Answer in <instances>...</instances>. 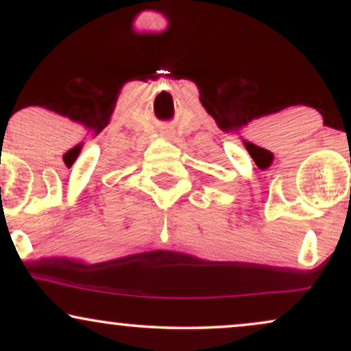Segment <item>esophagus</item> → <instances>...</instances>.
Masks as SVG:
<instances>
[{
  "label": "esophagus",
  "instance_id": "34e87169",
  "mask_svg": "<svg viewBox=\"0 0 351 351\" xmlns=\"http://www.w3.org/2000/svg\"><path fill=\"white\" fill-rule=\"evenodd\" d=\"M171 134H172L171 131H165V136H171Z\"/></svg>",
  "mask_w": 351,
  "mask_h": 351
}]
</instances>
